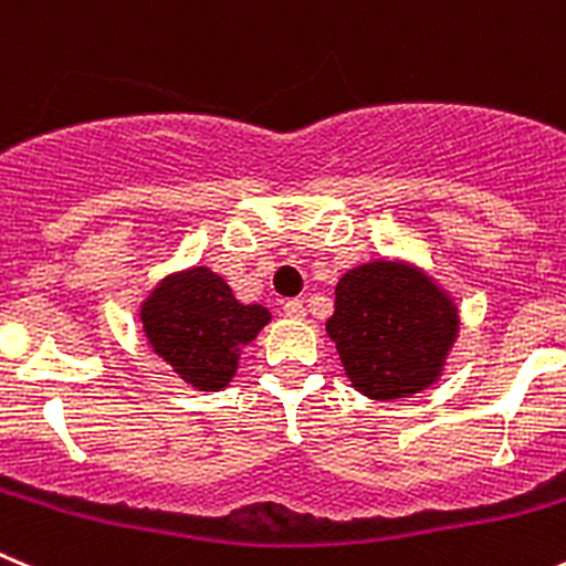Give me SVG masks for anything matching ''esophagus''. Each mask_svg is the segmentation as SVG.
Segmentation results:
<instances>
[{
  "instance_id": "esophagus-1",
  "label": "esophagus",
  "mask_w": 566,
  "mask_h": 566,
  "mask_svg": "<svg viewBox=\"0 0 566 566\" xmlns=\"http://www.w3.org/2000/svg\"><path fill=\"white\" fill-rule=\"evenodd\" d=\"M283 314H286L289 319H303L305 303L303 300H286V303H283Z\"/></svg>"
}]
</instances>
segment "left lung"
Returning a JSON list of instances; mask_svg holds the SVG:
<instances>
[{"label": "left lung", "instance_id": "obj_1", "mask_svg": "<svg viewBox=\"0 0 566 566\" xmlns=\"http://www.w3.org/2000/svg\"><path fill=\"white\" fill-rule=\"evenodd\" d=\"M453 297L408 261H369L336 283L325 322L355 391L400 400L433 386L459 338Z\"/></svg>", "mask_w": 566, "mask_h": 566}]
</instances>
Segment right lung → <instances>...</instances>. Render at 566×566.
Returning <instances> with one entry per match:
<instances>
[{
  "label": "right lung",
  "instance_id": "right-lung-1",
  "mask_svg": "<svg viewBox=\"0 0 566 566\" xmlns=\"http://www.w3.org/2000/svg\"><path fill=\"white\" fill-rule=\"evenodd\" d=\"M138 316L153 353L199 391L224 389L235 378L241 349L272 319L263 305L239 303L228 280L208 266L166 274Z\"/></svg>",
  "mask_w": 566,
  "mask_h": 566
}]
</instances>
